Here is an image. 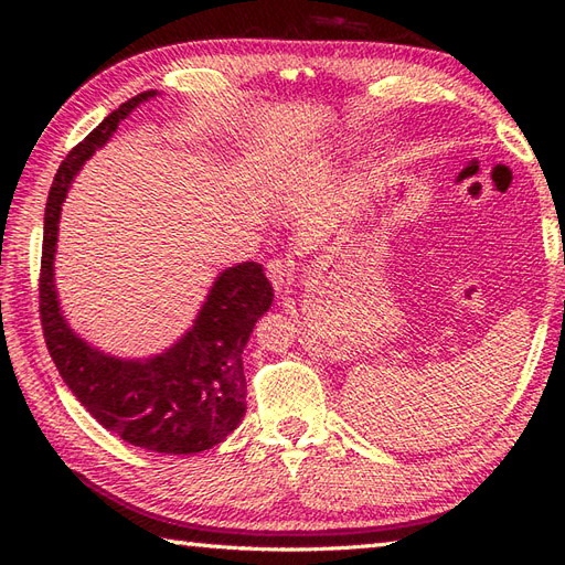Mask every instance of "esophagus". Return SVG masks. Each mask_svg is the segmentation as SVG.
<instances>
[{"mask_svg":"<svg viewBox=\"0 0 565 565\" xmlns=\"http://www.w3.org/2000/svg\"><path fill=\"white\" fill-rule=\"evenodd\" d=\"M267 276L276 291H286L294 281V262L284 257H274L267 262Z\"/></svg>","mask_w":565,"mask_h":565,"instance_id":"esophagus-1","label":"esophagus"}]
</instances>
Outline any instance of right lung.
<instances>
[{
    "mask_svg": "<svg viewBox=\"0 0 565 565\" xmlns=\"http://www.w3.org/2000/svg\"><path fill=\"white\" fill-rule=\"evenodd\" d=\"M154 94L142 92L118 106L60 164L45 203L41 326L60 376L102 427L148 451L199 454L221 444L245 417L243 350L274 298L262 264L243 262L225 269L191 330L150 359H118L84 342L63 318L53 281L57 221L72 179L118 124Z\"/></svg>",
    "mask_w": 565,
    "mask_h": 565,
    "instance_id": "right-lung-1",
    "label": "right lung"
}]
</instances>
